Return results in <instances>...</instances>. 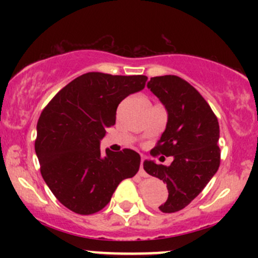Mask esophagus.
I'll return each mask as SVG.
<instances>
[{"mask_svg": "<svg viewBox=\"0 0 258 258\" xmlns=\"http://www.w3.org/2000/svg\"><path fill=\"white\" fill-rule=\"evenodd\" d=\"M143 164H144V159L141 160V168H139V176L141 177H148V173L144 171V167H143Z\"/></svg>", "mask_w": 258, "mask_h": 258, "instance_id": "1", "label": "esophagus"}]
</instances>
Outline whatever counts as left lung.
Here are the masks:
<instances>
[{
    "label": "left lung",
    "mask_w": 258,
    "mask_h": 258,
    "mask_svg": "<svg viewBox=\"0 0 258 258\" xmlns=\"http://www.w3.org/2000/svg\"><path fill=\"white\" fill-rule=\"evenodd\" d=\"M147 86L168 115L166 130L150 154L173 156V161L164 166L146 160L143 167L167 184L168 198L159 209L172 214L189 205L217 172L220 125L206 100L185 80L176 75L156 76Z\"/></svg>",
    "instance_id": "1"
}]
</instances>
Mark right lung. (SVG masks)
<instances>
[{
	"mask_svg": "<svg viewBox=\"0 0 258 258\" xmlns=\"http://www.w3.org/2000/svg\"><path fill=\"white\" fill-rule=\"evenodd\" d=\"M144 75L87 73L53 97L37 122L35 152L44 182L65 207L92 215L108 205L121 180L138 172L131 149L100 153L105 128L115 125L121 100L142 91Z\"/></svg>",
	"mask_w": 258,
	"mask_h": 258,
	"instance_id": "right-lung-1",
	"label": "right lung"
}]
</instances>
